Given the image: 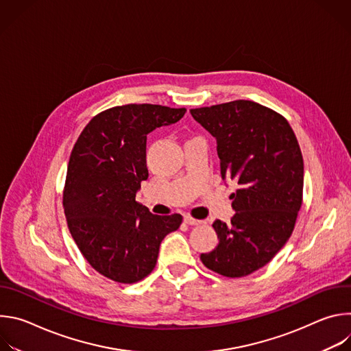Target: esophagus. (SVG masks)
I'll list each match as a JSON object with an SVG mask.
<instances>
[{
  "label": "esophagus",
  "instance_id": "obj_1",
  "mask_svg": "<svg viewBox=\"0 0 351 351\" xmlns=\"http://www.w3.org/2000/svg\"><path fill=\"white\" fill-rule=\"evenodd\" d=\"M184 222H186L187 225H191V226H198V225H202V223H203V221L194 219V218H193V217H190V215H184Z\"/></svg>",
  "mask_w": 351,
  "mask_h": 351
}]
</instances>
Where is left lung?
Masks as SVG:
<instances>
[{
	"instance_id": "left-lung-1",
	"label": "left lung",
	"mask_w": 351,
	"mask_h": 351,
	"mask_svg": "<svg viewBox=\"0 0 351 351\" xmlns=\"http://www.w3.org/2000/svg\"><path fill=\"white\" fill-rule=\"evenodd\" d=\"M217 140L223 182L234 215L213 223L218 245L202 254L203 264L228 278L253 274L267 265L289 240L303 202L304 164L289 122L247 99L190 110Z\"/></svg>"
}]
</instances>
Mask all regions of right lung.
Segmentation results:
<instances>
[{
  "label": "right lung",
  "mask_w": 351,
  "mask_h": 351,
  "mask_svg": "<svg viewBox=\"0 0 351 351\" xmlns=\"http://www.w3.org/2000/svg\"><path fill=\"white\" fill-rule=\"evenodd\" d=\"M184 108L128 104L95 115L69 158L64 210L87 263L119 283L145 278L157 264L164 237L182 215H154L136 202L147 180V134L176 123Z\"/></svg>",
  "instance_id": "add662e5"
}]
</instances>
